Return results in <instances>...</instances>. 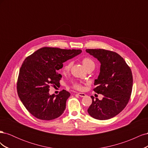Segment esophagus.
<instances>
[{
    "label": "esophagus",
    "instance_id": "obj_1",
    "mask_svg": "<svg viewBox=\"0 0 148 148\" xmlns=\"http://www.w3.org/2000/svg\"><path fill=\"white\" fill-rule=\"evenodd\" d=\"M78 95L80 97H84L85 96H86V95H85L84 93H83V92H78Z\"/></svg>",
    "mask_w": 148,
    "mask_h": 148
}]
</instances>
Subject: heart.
<instances>
[{
    "label": "heart",
    "instance_id": "b5f03b06",
    "mask_svg": "<svg viewBox=\"0 0 148 148\" xmlns=\"http://www.w3.org/2000/svg\"><path fill=\"white\" fill-rule=\"evenodd\" d=\"M82 63L84 65V66L86 68L87 70L89 69H91V68H94L95 69V64L94 61L90 59V58L89 57H84L82 59ZM72 65V62H66V63L65 64V65L64 66V68L63 70L65 71V72H67V71H69L71 68V66ZM73 88L78 89V90H81L83 88V86L82 84H80L79 83H76L73 84Z\"/></svg>",
    "mask_w": 148,
    "mask_h": 148
}]
</instances>
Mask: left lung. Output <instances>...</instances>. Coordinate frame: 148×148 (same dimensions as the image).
Here are the masks:
<instances>
[{"label": "left lung", "mask_w": 148, "mask_h": 148, "mask_svg": "<svg viewBox=\"0 0 148 148\" xmlns=\"http://www.w3.org/2000/svg\"><path fill=\"white\" fill-rule=\"evenodd\" d=\"M101 63L100 73L94 91L103 95L102 100L92 98L88 112L97 120H108L122 112L130 98L133 76L130 68L117 53L105 49H86Z\"/></svg>", "instance_id": "8db88e82"}]
</instances>
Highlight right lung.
<instances>
[{
    "mask_svg": "<svg viewBox=\"0 0 148 148\" xmlns=\"http://www.w3.org/2000/svg\"><path fill=\"white\" fill-rule=\"evenodd\" d=\"M80 49L42 47L26 58L20 70L17 92L29 112L44 120L55 119L64 113L70 93H49L51 85H59L62 75L57 72L63 63L81 53Z\"/></svg>",
    "mask_w": 148,
    "mask_h": 148,
    "instance_id": "right-lung-1",
    "label": "right lung"
}]
</instances>
